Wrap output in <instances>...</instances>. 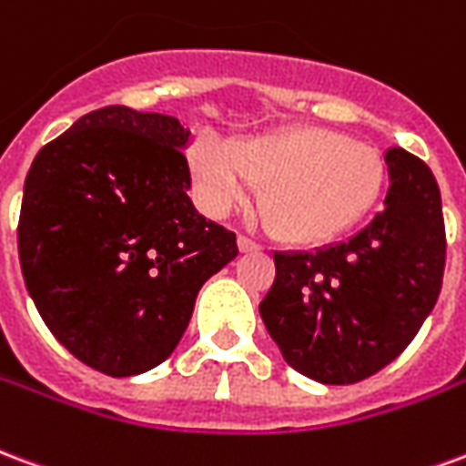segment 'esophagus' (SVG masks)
<instances>
[{
  "label": "esophagus",
  "mask_w": 466,
  "mask_h": 466,
  "mask_svg": "<svg viewBox=\"0 0 466 466\" xmlns=\"http://www.w3.org/2000/svg\"><path fill=\"white\" fill-rule=\"evenodd\" d=\"M238 248H240V253H253V250H260L256 240H250L246 236H238Z\"/></svg>",
  "instance_id": "esophagus-1"
}]
</instances>
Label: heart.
<instances>
[{
	"label": "heart",
	"instance_id": "1",
	"mask_svg": "<svg viewBox=\"0 0 466 466\" xmlns=\"http://www.w3.org/2000/svg\"><path fill=\"white\" fill-rule=\"evenodd\" d=\"M200 208L223 216L260 186V210L278 236L318 246L358 226L385 186L375 148L315 126L278 128L228 146L198 138L188 156Z\"/></svg>",
	"mask_w": 466,
	"mask_h": 466
}]
</instances>
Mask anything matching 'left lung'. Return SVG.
<instances>
[{
  "label": "left lung",
  "mask_w": 466,
  "mask_h": 466,
  "mask_svg": "<svg viewBox=\"0 0 466 466\" xmlns=\"http://www.w3.org/2000/svg\"><path fill=\"white\" fill-rule=\"evenodd\" d=\"M385 163V208L345 243L275 253V283L260 303L285 362L322 385H352L390 365L440 298V186L405 148H390Z\"/></svg>",
  "instance_id": "obj_1"
}]
</instances>
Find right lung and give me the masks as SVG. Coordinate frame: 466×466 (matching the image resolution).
I'll return each instance as SVG.
<instances>
[{
    "instance_id": "1",
    "label": "right lung",
    "mask_w": 466,
    "mask_h": 466,
    "mask_svg": "<svg viewBox=\"0 0 466 466\" xmlns=\"http://www.w3.org/2000/svg\"><path fill=\"white\" fill-rule=\"evenodd\" d=\"M191 131L106 106L46 144L24 181L19 263L36 310L84 365L141 375L171 355L196 295L238 256L188 198Z\"/></svg>"
}]
</instances>
